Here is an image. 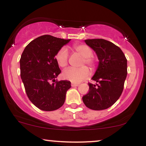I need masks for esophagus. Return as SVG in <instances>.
Returning <instances> with one entry per match:
<instances>
[{"label":"esophagus","instance_id":"obj_1","mask_svg":"<svg viewBox=\"0 0 146 146\" xmlns=\"http://www.w3.org/2000/svg\"><path fill=\"white\" fill-rule=\"evenodd\" d=\"M71 86H72V87H76V86H78L79 84H75V83L72 82Z\"/></svg>","mask_w":146,"mask_h":146}]
</instances>
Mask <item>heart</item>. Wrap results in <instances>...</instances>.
<instances>
[{
  "instance_id": "heart-1",
  "label": "heart",
  "mask_w": 146,
  "mask_h": 146,
  "mask_svg": "<svg viewBox=\"0 0 146 146\" xmlns=\"http://www.w3.org/2000/svg\"><path fill=\"white\" fill-rule=\"evenodd\" d=\"M74 50L79 53L83 56V60L82 62L81 66L86 64L93 68L95 66V61L92 56V50L88 46L79 44L73 46ZM69 53L68 49L65 47L61 48L57 52L55 56L56 61L58 65L61 68H65L68 65ZM90 74V71L86 66H82L79 68H69L62 72V78L65 80H68L72 82L79 83L87 78Z\"/></svg>"
}]
</instances>
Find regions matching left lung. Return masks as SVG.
I'll return each mask as SVG.
<instances>
[{"label": "left lung", "instance_id": "obj_1", "mask_svg": "<svg viewBox=\"0 0 146 146\" xmlns=\"http://www.w3.org/2000/svg\"><path fill=\"white\" fill-rule=\"evenodd\" d=\"M84 42L96 53L99 63L92 78L97 86L89 83V92L82 97L86 106L102 110L111 106L120 97L127 76V59L118 46L104 39Z\"/></svg>", "mask_w": 146, "mask_h": 146}]
</instances>
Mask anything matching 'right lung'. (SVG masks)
Returning <instances> with one entry per match:
<instances>
[{
  "instance_id": "obj_1",
  "label": "right lung",
  "mask_w": 146,
  "mask_h": 146,
  "mask_svg": "<svg viewBox=\"0 0 146 146\" xmlns=\"http://www.w3.org/2000/svg\"><path fill=\"white\" fill-rule=\"evenodd\" d=\"M70 41L43 35L31 41L22 54L21 76L26 93L41 110L54 111L62 106L66 92L70 88V81L55 80L61 72L55 56Z\"/></svg>"
}]
</instances>
